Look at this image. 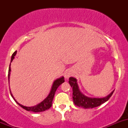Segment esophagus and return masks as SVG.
<instances>
[{"label": "esophagus", "mask_w": 128, "mask_h": 128, "mask_svg": "<svg viewBox=\"0 0 128 128\" xmlns=\"http://www.w3.org/2000/svg\"><path fill=\"white\" fill-rule=\"evenodd\" d=\"M72 74L71 72L69 71V70H68V71L66 72L65 74H64V77H65V78H69L72 76Z\"/></svg>", "instance_id": "esophagus-1"}]
</instances>
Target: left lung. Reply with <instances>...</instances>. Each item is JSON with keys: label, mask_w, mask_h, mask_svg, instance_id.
<instances>
[{"label": "left lung", "mask_w": 128, "mask_h": 128, "mask_svg": "<svg viewBox=\"0 0 128 128\" xmlns=\"http://www.w3.org/2000/svg\"><path fill=\"white\" fill-rule=\"evenodd\" d=\"M69 84L72 87V98L73 102L76 106L82 107L84 108H93L101 105L104 103L108 101L110 98L113 95L114 90L106 97L101 98H90L85 96L81 93L78 88L77 83V80L74 77H70L69 80Z\"/></svg>", "instance_id": "left-lung-1"}]
</instances>
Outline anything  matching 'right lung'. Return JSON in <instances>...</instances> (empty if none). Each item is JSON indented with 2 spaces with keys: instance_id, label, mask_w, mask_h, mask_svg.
<instances>
[{
  "instance_id": "1",
  "label": "right lung",
  "mask_w": 128,
  "mask_h": 128,
  "mask_svg": "<svg viewBox=\"0 0 128 128\" xmlns=\"http://www.w3.org/2000/svg\"><path fill=\"white\" fill-rule=\"evenodd\" d=\"M16 51H15V52L13 53L12 56V58H11V61H10V63L12 62V61L13 60V59H14V57H15V55H16ZM10 71H11V68H10V66H9V69H8V82H9V78H10ZM64 82V77H62L60 78H58V79L56 80L54 82L53 85L52 86V88H51V92H50V94H49L48 96L40 104H36V105L34 106H31V107H28V106H24L20 104L17 102L16 100L14 99V96H13L12 94V93H10L11 94V96H12L13 98L15 100V101L22 108H23L24 109L26 110V111H29V112H34V113H38V112H44V111H46L47 110L50 109V108L52 106V100H53V98L54 96L55 92H56L57 88L58 87L60 86L61 84H62L63 82Z\"/></svg>"
}]
</instances>
